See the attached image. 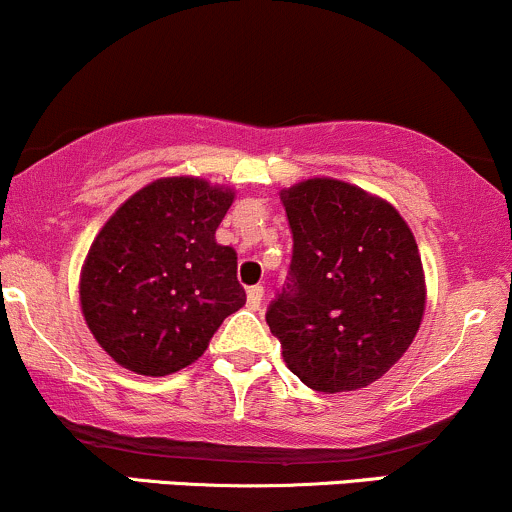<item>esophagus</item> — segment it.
I'll return each mask as SVG.
<instances>
[{
  "label": "esophagus",
  "instance_id": "esophagus-1",
  "mask_svg": "<svg viewBox=\"0 0 512 512\" xmlns=\"http://www.w3.org/2000/svg\"><path fill=\"white\" fill-rule=\"evenodd\" d=\"M261 300H263V285H254V288L246 290V305H249V310H258V307H261Z\"/></svg>",
  "mask_w": 512,
  "mask_h": 512
}]
</instances>
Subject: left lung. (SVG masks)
<instances>
[{"mask_svg":"<svg viewBox=\"0 0 512 512\" xmlns=\"http://www.w3.org/2000/svg\"><path fill=\"white\" fill-rule=\"evenodd\" d=\"M293 261L266 322L285 366L320 393L371 386L408 351L425 315L417 241L390 202L334 178L280 190Z\"/></svg>","mask_w":512,"mask_h":512,"instance_id":"obj_1","label":"left lung"}]
</instances>
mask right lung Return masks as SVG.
<instances>
[{
	"label": "right lung",
	"mask_w": 512,
	"mask_h": 512,
	"mask_svg": "<svg viewBox=\"0 0 512 512\" xmlns=\"http://www.w3.org/2000/svg\"><path fill=\"white\" fill-rule=\"evenodd\" d=\"M234 190L192 175L158 178L104 222L80 271L97 344L139 376L195 364L224 317L246 305L236 251L214 232Z\"/></svg>",
	"instance_id": "right-lung-1"
}]
</instances>
